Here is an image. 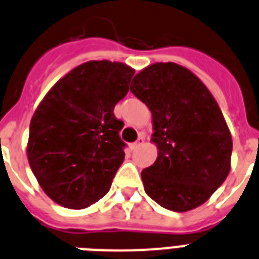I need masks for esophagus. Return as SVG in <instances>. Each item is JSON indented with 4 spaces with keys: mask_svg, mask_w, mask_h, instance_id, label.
Wrapping results in <instances>:
<instances>
[{
    "mask_svg": "<svg viewBox=\"0 0 259 259\" xmlns=\"http://www.w3.org/2000/svg\"><path fill=\"white\" fill-rule=\"evenodd\" d=\"M144 144H145L144 136H140V137H138V140H137L136 142H134V144L132 145V149H133V150H136V149L141 148V146H142V145H144Z\"/></svg>",
    "mask_w": 259,
    "mask_h": 259,
    "instance_id": "34e87169",
    "label": "esophagus"
}]
</instances>
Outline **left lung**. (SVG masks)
I'll return each mask as SVG.
<instances>
[{
  "label": "left lung",
  "instance_id": "obj_1",
  "mask_svg": "<svg viewBox=\"0 0 259 259\" xmlns=\"http://www.w3.org/2000/svg\"><path fill=\"white\" fill-rule=\"evenodd\" d=\"M130 90L151 111V142L158 149L141 173L146 194L178 213L205 203L232 167V134L213 94L174 62L142 69Z\"/></svg>",
  "mask_w": 259,
  "mask_h": 259
}]
</instances>
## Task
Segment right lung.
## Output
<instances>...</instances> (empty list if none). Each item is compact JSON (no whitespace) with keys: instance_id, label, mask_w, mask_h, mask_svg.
<instances>
[{"instance_id":"1","label":"right lung","mask_w":259,"mask_h":259,"mask_svg":"<svg viewBox=\"0 0 259 259\" xmlns=\"http://www.w3.org/2000/svg\"><path fill=\"white\" fill-rule=\"evenodd\" d=\"M134 69L122 62L88 61L46 93L31 117L26 154L50 199L85 209L109 191L123 162V122L114 106L129 92Z\"/></svg>"}]
</instances>
